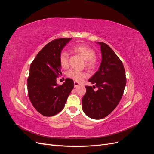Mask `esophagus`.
I'll list each match as a JSON object with an SVG mask.
<instances>
[{"mask_svg": "<svg viewBox=\"0 0 154 154\" xmlns=\"http://www.w3.org/2000/svg\"><path fill=\"white\" fill-rule=\"evenodd\" d=\"M79 85H80V83L77 82H74V87H77Z\"/></svg>", "mask_w": 154, "mask_h": 154, "instance_id": "obj_1", "label": "esophagus"}]
</instances>
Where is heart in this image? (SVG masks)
Segmentation results:
<instances>
[{"mask_svg": "<svg viewBox=\"0 0 154 154\" xmlns=\"http://www.w3.org/2000/svg\"><path fill=\"white\" fill-rule=\"evenodd\" d=\"M74 52L80 54L85 60V66L92 69L96 66V53L95 51L88 46L85 45H77L72 48ZM59 61L62 68L66 69L69 67V54L66 51H62L59 55ZM85 72H81L77 70L71 69L67 72V76L76 82H81L83 78L87 77Z\"/></svg>", "mask_w": 154, "mask_h": 154, "instance_id": "obj_1", "label": "heart"}]
</instances>
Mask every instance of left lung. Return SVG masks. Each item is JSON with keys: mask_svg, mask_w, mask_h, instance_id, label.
Here are the masks:
<instances>
[{"mask_svg": "<svg viewBox=\"0 0 154 154\" xmlns=\"http://www.w3.org/2000/svg\"><path fill=\"white\" fill-rule=\"evenodd\" d=\"M100 45L101 62L97 71L88 82L95 85L85 86L86 93L82 100V109L88 117L100 119L112 112L122 99L127 83L123 64L109 46ZM98 90L95 91L94 88Z\"/></svg>", "mask_w": 154, "mask_h": 154, "instance_id": "left-lung-1", "label": "left lung"}]
</instances>
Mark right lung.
<instances>
[{"label":"right lung","mask_w":154,"mask_h":154,"mask_svg":"<svg viewBox=\"0 0 154 154\" xmlns=\"http://www.w3.org/2000/svg\"><path fill=\"white\" fill-rule=\"evenodd\" d=\"M72 38H59L45 45L31 64L27 78L28 96L34 108L45 116L61 112L74 88L72 79L66 78L61 85L57 78L62 74L59 55Z\"/></svg>","instance_id":"obj_1"}]
</instances>
